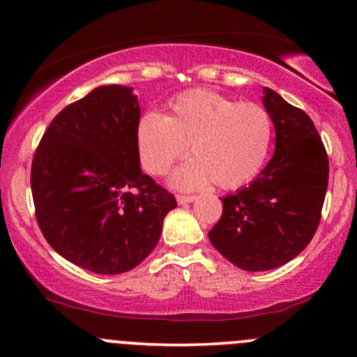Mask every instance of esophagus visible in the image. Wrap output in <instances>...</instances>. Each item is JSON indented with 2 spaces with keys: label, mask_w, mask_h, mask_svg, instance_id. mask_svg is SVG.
Returning a JSON list of instances; mask_svg holds the SVG:
<instances>
[{
  "label": "esophagus",
  "mask_w": 357,
  "mask_h": 357,
  "mask_svg": "<svg viewBox=\"0 0 357 357\" xmlns=\"http://www.w3.org/2000/svg\"><path fill=\"white\" fill-rule=\"evenodd\" d=\"M195 198H196L195 195H176V199H178L179 204L195 202Z\"/></svg>",
  "instance_id": "obj_1"
}]
</instances>
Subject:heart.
I'll list each match as a JSON object with an SVG mask.
<instances>
[{
	"label": "heart",
	"mask_w": 357,
	"mask_h": 357,
	"mask_svg": "<svg viewBox=\"0 0 357 357\" xmlns=\"http://www.w3.org/2000/svg\"><path fill=\"white\" fill-rule=\"evenodd\" d=\"M272 141V119L255 102H235L206 89L188 90L161 116L149 112L136 129L137 153L149 174L162 176L186 153L195 159L174 173L179 188L213 183L236 190L264 167Z\"/></svg>",
	"instance_id": "obj_1"
}]
</instances>
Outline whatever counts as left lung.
<instances>
[{
  "mask_svg": "<svg viewBox=\"0 0 357 357\" xmlns=\"http://www.w3.org/2000/svg\"><path fill=\"white\" fill-rule=\"evenodd\" d=\"M264 92L275 153L250 186L221 198V218L208 233L221 255L248 272L280 267L310 243L329 181V159L312 119L272 89Z\"/></svg>",
  "mask_w": 357,
  "mask_h": 357,
  "instance_id": "1",
  "label": "left lung"
}]
</instances>
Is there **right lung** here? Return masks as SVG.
<instances>
[{
  "mask_svg": "<svg viewBox=\"0 0 357 357\" xmlns=\"http://www.w3.org/2000/svg\"><path fill=\"white\" fill-rule=\"evenodd\" d=\"M139 119L132 89L99 87L56 114L31 161L35 216L45 240L93 273L137 267L178 204L141 171Z\"/></svg>",
  "mask_w": 357,
  "mask_h": 357,
  "instance_id": "right-lung-1",
  "label": "right lung"
}]
</instances>
